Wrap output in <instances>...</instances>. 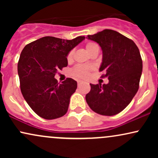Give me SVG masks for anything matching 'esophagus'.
I'll return each instance as SVG.
<instances>
[{"instance_id": "1", "label": "esophagus", "mask_w": 158, "mask_h": 158, "mask_svg": "<svg viewBox=\"0 0 158 158\" xmlns=\"http://www.w3.org/2000/svg\"><path fill=\"white\" fill-rule=\"evenodd\" d=\"M77 83H78V85H79L81 84V81H78Z\"/></svg>"}]
</instances>
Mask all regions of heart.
<instances>
[{"instance_id":"b5f03b06","label":"heart","mask_w":158,"mask_h":158,"mask_svg":"<svg viewBox=\"0 0 158 158\" xmlns=\"http://www.w3.org/2000/svg\"><path fill=\"white\" fill-rule=\"evenodd\" d=\"M85 48H86V50L88 51V52L90 55L93 53V52H99V45H98L97 43L94 42V41H88V42H87L86 44H85ZM73 55L74 50H70L68 54V56H67V60H68V61H72V59H73ZM90 70V68H89V67L79 64L77 65V66L73 68L72 73H73V75L75 77L79 78V79H83V78H85L88 75Z\"/></svg>"}]
</instances>
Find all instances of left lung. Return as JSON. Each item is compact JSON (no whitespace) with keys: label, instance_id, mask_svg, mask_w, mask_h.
I'll use <instances>...</instances> for the list:
<instances>
[{"label":"left lung","instance_id":"obj_1","mask_svg":"<svg viewBox=\"0 0 158 158\" xmlns=\"http://www.w3.org/2000/svg\"><path fill=\"white\" fill-rule=\"evenodd\" d=\"M88 39L96 41L102 50L99 71L108 79V84L90 85L86 94L88 105L96 113L113 116L124 110L137 94L143 70V61L135 43L118 32L104 30Z\"/></svg>","mask_w":158,"mask_h":158}]
</instances>
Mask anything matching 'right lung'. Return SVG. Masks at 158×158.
<instances>
[{
	"instance_id": "obj_1",
	"label": "right lung",
	"mask_w": 158,
	"mask_h": 158,
	"mask_svg": "<svg viewBox=\"0 0 158 158\" xmlns=\"http://www.w3.org/2000/svg\"><path fill=\"white\" fill-rule=\"evenodd\" d=\"M85 39L65 40L45 36L27 44L18 63L21 93L27 104L39 117L53 119L67 113L70 97L77 88L71 78L59 83L58 70L68 66L69 52Z\"/></svg>"
}]
</instances>
